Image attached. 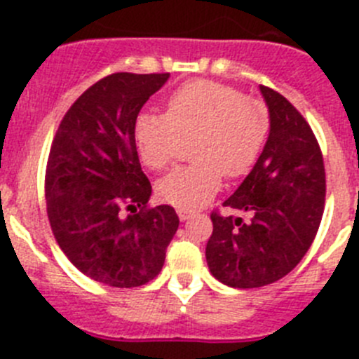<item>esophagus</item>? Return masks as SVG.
<instances>
[{"instance_id": "1", "label": "esophagus", "mask_w": 359, "mask_h": 359, "mask_svg": "<svg viewBox=\"0 0 359 359\" xmlns=\"http://www.w3.org/2000/svg\"><path fill=\"white\" fill-rule=\"evenodd\" d=\"M177 215H180L182 221H187V219H190L192 215H194V210H189V208H177Z\"/></svg>"}]
</instances>
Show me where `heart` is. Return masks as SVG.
Returning a JSON list of instances; mask_svg holds the SVG:
<instances>
[{
	"instance_id": "1",
	"label": "heart",
	"mask_w": 359,
	"mask_h": 359,
	"mask_svg": "<svg viewBox=\"0 0 359 359\" xmlns=\"http://www.w3.org/2000/svg\"><path fill=\"white\" fill-rule=\"evenodd\" d=\"M271 118L262 100L214 81H192L167 100L165 115L144 113L135 128L140 158L149 169L163 170L176 161L183 142L192 165L158 182L160 199L176 207H199L217 192L221 176L239 177L261 156Z\"/></svg>"
}]
</instances>
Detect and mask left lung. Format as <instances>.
<instances>
[{
  "label": "left lung",
  "instance_id": "obj_1",
  "mask_svg": "<svg viewBox=\"0 0 359 359\" xmlns=\"http://www.w3.org/2000/svg\"><path fill=\"white\" fill-rule=\"evenodd\" d=\"M271 128L261 156L223 207L250 221L212 214L210 273L224 286L273 284L302 261L315 241L325 203V169L309 123L287 98L259 86Z\"/></svg>",
  "mask_w": 359,
  "mask_h": 359
}]
</instances>
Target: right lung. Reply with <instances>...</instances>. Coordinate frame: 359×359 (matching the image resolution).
<instances>
[{
	"label": "right lung",
	"mask_w": 359,
	"mask_h": 359,
	"mask_svg": "<svg viewBox=\"0 0 359 359\" xmlns=\"http://www.w3.org/2000/svg\"><path fill=\"white\" fill-rule=\"evenodd\" d=\"M169 77L107 75L73 102L50 149L44 190L53 236L81 273L106 286L152 280L180 226L169 205L147 208L152 189L135 140L138 113Z\"/></svg>",
	"instance_id": "obj_1"
}]
</instances>
